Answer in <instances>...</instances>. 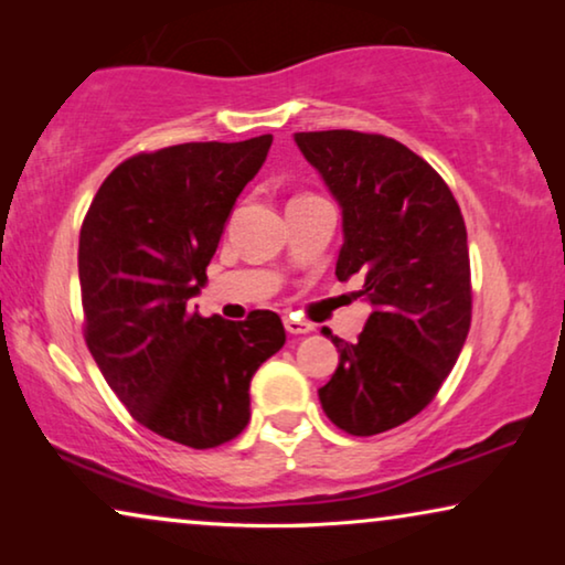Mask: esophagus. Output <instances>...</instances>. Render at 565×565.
<instances>
[{
  "label": "esophagus",
  "mask_w": 565,
  "mask_h": 565,
  "mask_svg": "<svg viewBox=\"0 0 565 565\" xmlns=\"http://www.w3.org/2000/svg\"><path fill=\"white\" fill-rule=\"evenodd\" d=\"M285 329H288L290 334H308V331H313V323L296 319V316H288V319H285Z\"/></svg>",
  "instance_id": "esophagus-1"
}]
</instances>
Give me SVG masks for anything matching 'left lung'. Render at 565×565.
Returning <instances> with one entry per match:
<instances>
[{
	"mask_svg": "<svg viewBox=\"0 0 565 565\" xmlns=\"http://www.w3.org/2000/svg\"><path fill=\"white\" fill-rule=\"evenodd\" d=\"M296 143L342 205L337 277H360L373 303L354 344L323 331L339 367L319 388L321 406L347 435H381L435 401L466 344V221L443 177L396 138L308 130Z\"/></svg>",
	"mask_w": 565,
	"mask_h": 565,
	"instance_id": "left-lung-1",
	"label": "left lung"
}]
</instances>
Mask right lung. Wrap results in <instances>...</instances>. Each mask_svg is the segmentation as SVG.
I'll list each match as a JSON object with an SVG mask.
<instances>
[{
    "label": "right lung",
    "instance_id": "add662e5",
    "mask_svg": "<svg viewBox=\"0 0 565 565\" xmlns=\"http://www.w3.org/2000/svg\"><path fill=\"white\" fill-rule=\"evenodd\" d=\"M273 136L141 151L107 174L79 231L84 342L128 414L207 450L249 424V383L285 344L273 311H188Z\"/></svg>",
    "mask_w": 565,
    "mask_h": 565
}]
</instances>
